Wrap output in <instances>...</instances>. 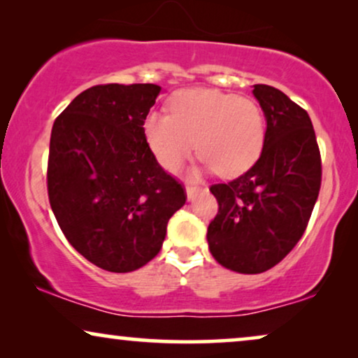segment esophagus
<instances>
[{
	"instance_id": "esophagus-1",
	"label": "esophagus",
	"mask_w": 358,
	"mask_h": 358,
	"mask_svg": "<svg viewBox=\"0 0 358 358\" xmlns=\"http://www.w3.org/2000/svg\"><path fill=\"white\" fill-rule=\"evenodd\" d=\"M199 190H201V187H199V185H187V187H185V194H187V201H194V199H196V196L199 194Z\"/></svg>"
}]
</instances>
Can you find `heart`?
<instances>
[{"instance_id":"1","label":"heart","mask_w":358,"mask_h":358,"mask_svg":"<svg viewBox=\"0 0 358 358\" xmlns=\"http://www.w3.org/2000/svg\"><path fill=\"white\" fill-rule=\"evenodd\" d=\"M143 131L164 169L176 171L197 148L203 168L229 178L245 173L257 162L266 127L255 100L190 88L171 99V115L150 111Z\"/></svg>"}]
</instances>
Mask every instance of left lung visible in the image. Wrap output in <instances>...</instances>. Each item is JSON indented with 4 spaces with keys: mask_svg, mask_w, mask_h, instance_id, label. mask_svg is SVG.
<instances>
[{
    "mask_svg": "<svg viewBox=\"0 0 358 358\" xmlns=\"http://www.w3.org/2000/svg\"><path fill=\"white\" fill-rule=\"evenodd\" d=\"M266 120L263 151L240 178L213 184L219 213L208 250L227 270L257 275L275 266L303 236L321 189V152L308 111L275 87L253 85Z\"/></svg>",
    "mask_w": 358,
    "mask_h": 358,
    "instance_id": "left-lung-1",
    "label": "left lung"
}]
</instances>
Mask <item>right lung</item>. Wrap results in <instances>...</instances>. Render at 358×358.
<instances>
[{
	"instance_id": "add662e5",
	"label": "right lung",
	"mask_w": 358,
	"mask_h": 358,
	"mask_svg": "<svg viewBox=\"0 0 358 358\" xmlns=\"http://www.w3.org/2000/svg\"><path fill=\"white\" fill-rule=\"evenodd\" d=\"M159 92L155 83L95 85L54 122L50 207L69 243L101 270L129 273L151 262L185 203L143 131Z\"/></svg>"
}]
</instances>
